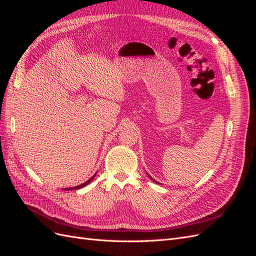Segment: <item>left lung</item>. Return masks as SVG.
Returning <instances> with one entry per match:
<instances>
[{
	"label": "left lung",
	"instance_id": "obj_1",
	"mask_svg": "<svg viewBox=\"0 0 256 256\" xmlns=\"http://www.w3.org/2000/svg\"><path fill=\"white\" fill-rule=\"evenodd\" d=\"M147 175H148V174H147ZM148 177H150V180H152V182H157V184H159V182H156V180H154V178H152V176H150V175H148Z\"/></svg>",
	"mask_w": 256,
	"mask_h": 256
}]
</instances>
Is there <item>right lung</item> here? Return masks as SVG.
Listing matches in <instances>:
<instances>
[{
  "instance_id": "right-lung-1",
  "label": "right lung",
  "mask_w": 256,
  "mask_h": 256,
  "mask_svg": "<svg viewBox=\"0 0 256 256\" xmlns=\"http://www.w3.org/2000/svg\"><path fill=\"white\" fill-rule=\"evenodd\" d=\"M97 174V173H96ZM96 174H94V176H92L88 180H86L85 182H83V184H79V186H76V187H72V188H66L65 190H76V189H80V188H83V187H85V186L86 184H88L92 180H94V177L96 176Z\"/></svg>"
}]
</instances>
